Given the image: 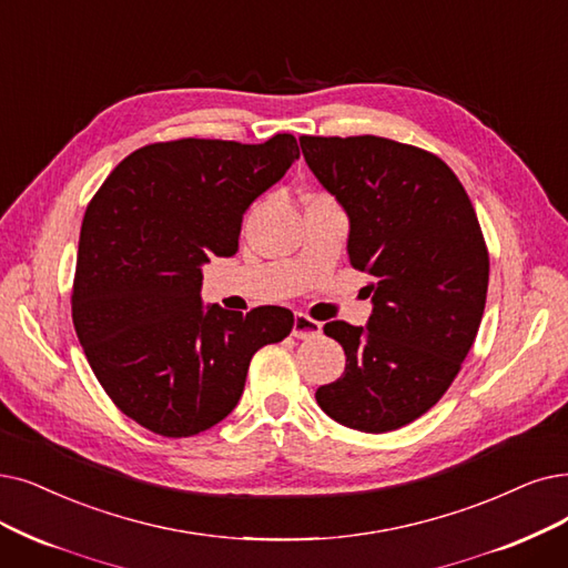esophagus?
Wrapping results in <instances>:
<instances>
[{
	"instance_id": "esophagus-1",
	"label": "esophagus",
	"mask_w": 568,
	"mask_h": 568,
	"mask_svg": "<svg viewBox=\"0 0 568 568\" xmlns=\"http://www.w3.org/2000/svg\"><path fill=\"white\" fill-rule=\"evenodd\" d=\"M322 333V324L310 320L307 314H296V320H293V337L298 339H307V337H316Z\"/></svg>"
}]
</instances>
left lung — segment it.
Wrapping results in <instances>:
<instances>
[{"label": "left lung", "instance_id": "obj_1", "mask_svg": "<svg viewBox=\"0 0 568 568\" xmlns=\"http://www.w3.org/2000/svg\"><path fill=\"white\" fill-rule=\"evenodd\" d=\"M310 170L349 216L352 267L368 272V326L331 322L343 377L316 403L366 434H387L434 407L478 335L489 254L462 181L438 155L394 140L301 138Z\"/></svg>", "mask_w": 568, "mask_h": 568}]
</instances>
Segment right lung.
Masks as SVG:
<instances>
[{
    "mask_svg": "<svg viewBox=\"0 0 568 568\" xmlns=\"http://www.w3.org/2000/svg\"><path fill=\"white\" fill-rule=\"evenodd\" d=\"M301 158L293 134L263 144L174 140L132 151L83 216L72 320L119 410L168 438L233 413L252 356L293 328L286 307H202V265L233 256L242 216Z\"/></svg>",
    "mask_w": 568,
    "mask_h": 568,
    "instance_id": "right-lung-1",
    "label": "right lung"
}]
</instances>
